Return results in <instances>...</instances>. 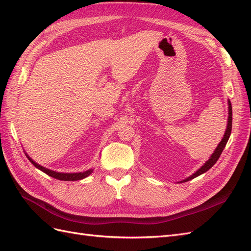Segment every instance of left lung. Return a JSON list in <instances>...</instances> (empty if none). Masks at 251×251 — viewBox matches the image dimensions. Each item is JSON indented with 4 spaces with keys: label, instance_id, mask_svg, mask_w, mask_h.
<instances>
[{
    "label": "left lung",
    "instance_id": "1",
    "mask_svg": "<svg viewBox=\"0 0 251 251\" xmlns=\"http://www.w3.org/2000/svg\"><path fill=\"white\" fill-rule=\"evenodd\" d=\"M228 109H229V111H228V114H229V116H228V125H227V128H226V132L224 134V137L221 140V142H220L219 146L217 147L215 153L211 155V157L208 159V161L205 163L200 170L197 171L194 175H192L191 177H188L187 179L181 181V182H186V181H189V180H192V179H194L196 177L200 176V175L204 174L205 172H207L211 168V166H214L215 163L218 161V159L220 158V156H221L222 151H223L227 141H228V139H229V136L231 134V127H232V108H231L230 101H228Z\"/></svg>",
    "mask_w": 251,
    "mask_h": 251
}]
</instances>
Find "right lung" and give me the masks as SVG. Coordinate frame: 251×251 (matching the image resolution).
I'll use <instances>...</instances> for the list:
<instances>
[{
	"mask_svg": "<svg viewBox=\"0 0 251 251\" xmlns=\"http://www.w3.org/2000/svg\"><path fill=\"white\" fill-rule=\"evenodd\" d=\"M28 157V156H27ZM28 159L30 160V162H31L35 168H37L39 170H41L42 172H44L45 174L49 175V176H51L52 178H55V179H58V180H64V181H76V180H81L83 178L88 177L89 175L92 173V170H89V171H86V172H82V173H74V174H68V173H57V172H53V171H50L46 168H44V166L40 165L35 163L31 158Z\"/></svg>",
	"mask_w": 251,
	"mask_h": 251,
	"instance_id": "add662e5",
	"label": "right lung"
}]
</instances>
